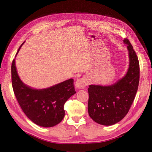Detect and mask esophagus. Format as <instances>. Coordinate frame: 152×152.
Instances as JSON below:
<instances>
[{"mask_svg":"<svg viewBox=\"0 0 152 152\" xmlns=\"http://www.w3.org/2000/svg\"><path fill=\"white\" fill-rule=\"evenodd\" d=\"M87 85V82L84 78H78L75 82V86L78 88H84Z\"/></svg>","mask_w":152,"mask_h":152,"instance_id":"obj_1","label":"esophagus"}]
</instances>
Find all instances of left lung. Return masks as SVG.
I'll use <instances>...</instances> for the list:
<instances>
[{"label":"left lung","mask_w":152,"mask_h":152,"mask_svg":"<svg viewBox=\"0 0 152 152\" xmlns=\"http://www.w3.org/2000/svg\"><path fill=\"white\" fill-rule=\"evenodd\" d=\"M127 44L129 66L126 75L110 86L90 85L88 111L91 119L99 124L112 125L127 114L137 93L140 82V64L129 40Z\"/></svg>","instance_id":"8db88e82"}]
</instances>
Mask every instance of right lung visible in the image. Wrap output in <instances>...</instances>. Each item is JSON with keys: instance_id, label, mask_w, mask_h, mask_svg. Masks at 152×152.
<instances>
[{"instance_id": "obj_1", "label": "right lung", "mask_w": 152, "mask_h": 152, "mask_svg": "<svg viewBox=\"0 0 152 152\" xmlns=\"http://www.w3.org/2000/svg\"><path fill=\"white\" fill-rule=\"evenodd\" d=\"M15 60L11 66L12 86L23 111L31 121L41 127H51L58 125L65 115L64 104L76 93L74 80H67L48 88L33 89L20 80Z\"/></svg>"}]
</instances>
